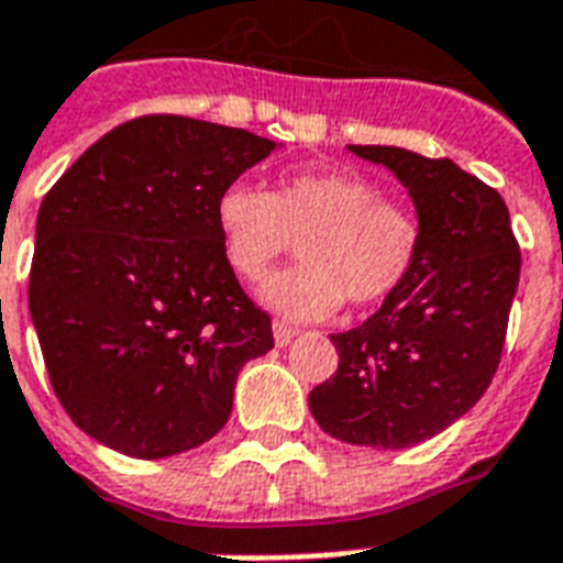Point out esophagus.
Wrapping results in <instances>:
<instances>
[{
  "label": "esophagus",
  "mask_w": 563,
  "mask_h": 563,
  "mask_svg": "<svg viewBox=\"0 0 563 563\" xmlns=\"http://www.w3.org/2000/svg\"><path fill=\"white\" fill-rule=\"evenodd\" d=\"M272 330H274V344H277V347H286V344H291V339L298 335V330H295V327L283 324V321H274Z\"/></svg>",
  "instance_id": "esophagus-1"
}]
</instances>
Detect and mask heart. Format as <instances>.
<instances>
[{
  "instance_id": "b5f03b06",
  "label": "heart",
  "mask_w": 563,
  "mask_h": 563,
  "mask_svg": "<svg viewBox=\"0 0 563 563\" xmlns=\"http://www.w3.org/2000/svg\"><path fill=\"white\" fill-rule=\"evenodd\" d=\"M216 224L230 268L260 280L300 239L303 263L265 277L260 300L289 321H318L342 309L391 298L420 256V221L347 169L289 172L272 192L228 184Z\"/></svg>"
}]
</instances>
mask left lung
I'll use <instances>...</instances> for the list:
<instances>
[{
	"instance_id": "1",
	"label": "left lung",
	"mask_w": 563,
	"mask_h": 563,
	"mask_svg": "<svg viewBox=\"0 0 563 563\" xmlns=\"http://www.w3.org/2000/svg\"><path fill=\"white\" fill-rule=\"evenodd\" d=\"M347 148L409 189L420 256L365 324L330 335L339 371L312 388L309 411L344 444L402 450L453 427L497 374L520 247L503 195L453 161L397 145Z\"/></svg>"
}]
</instances>
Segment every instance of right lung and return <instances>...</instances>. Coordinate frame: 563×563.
<instances>
[{"mask_svg": "<svg viewBox=\"0 0 563 563\" xmlns=\"http://www.w3.org/2000/svg\"><path fill=\"white\" fill-rule=\"evenodd\" d=\"M277 143L189 117H140L92 143L40 203L29 309L57 400L134 459L210 441L236 376L274 347L230 268L221 189Z\"/></svg>", "mask_w": 563, "mask_h": 563, "instance_id": "obj_1", "label": "right lung"}]
</instances>
